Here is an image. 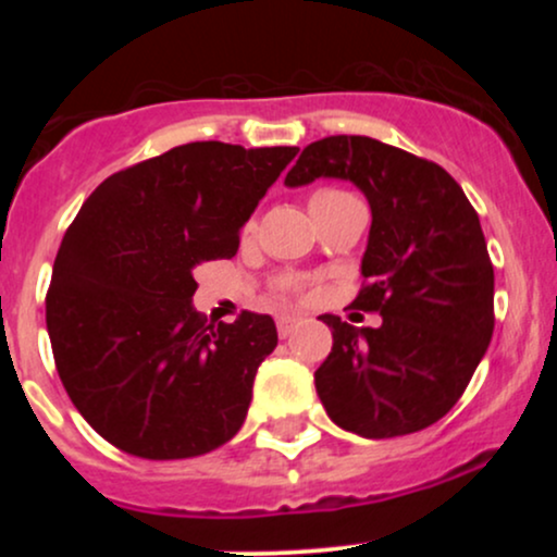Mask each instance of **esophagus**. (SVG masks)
I'll return each instance as SVG.
<instances>
[{"label":"esophagus","mask_w":557,"mask_h":557,"mask_svg":"<svg viewBox=\"0 0 557 557\" xmlns=\"http://www.w3.org/2000/svg\"><path fill=\"white\" fill-rule=\"evenodd\" d=\"M298 324H300V317H296V314H283V317H277V330H280V335H283V337L290 335V332L296 330Z\"/></svg>","instance_id":"34e87169"}]
</instances>
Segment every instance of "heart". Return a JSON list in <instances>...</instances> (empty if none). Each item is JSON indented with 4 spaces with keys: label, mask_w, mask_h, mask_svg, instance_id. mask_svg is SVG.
I'll use <instances>...</instances> for the list:
<instances>
[{
    "label": "heart",
    "mask_w": 557,
    "mask_h": 557,
    "mask_svg": "<svg viewBox=\"0 0 557 557\" xmlns=\"http://www.w3.org/2000/svg\"><path fill=\"white\" fill-rule=\"evenodd\" d=\"M345 201H356V198L350 194H345V190H341V188H322L311 196V209L335 207V203H345Z\"/></svg>",
    "instance_id": "obj_1"
}]
</instances>
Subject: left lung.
I'll return each instance as SVG.
<instances>
[{
    "instance_id": "1",
    "label": "left lung",
    "mask_w": 557,
    "mask_h": 557,
    "mask_svg": "<svg viewBox=\"0 0 557 557\" xmlns=\"http://www.w3.org/2000/svg\"><path fill=\"white\" fill-rule=\"evenodd\" d=\"M350 181L372 209L354 309L380 327L322 314L332 350L314 372L327 417L367 440L411 434L456 406L487 354L495 272L479 214L440 164L367 136L306 146L287 188Z\"/></svg>"
}]
</instances>
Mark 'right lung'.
<instances>
[{"label": "right lung", "instance_id": "1", "mask_svg": "<svg viewBox=\"0 0 557 557\" xmlns=\"http://www.w3.org/2000/svg\"><path fill=\"white\" fill-rule=\"evenodd\" d=\"M296 154L196 140L86 198L57 251L47 330L70 400L107 443L177 461L238 434L277 327L253 311L207 324L194 272L235 257L240 227Z\"/></svg>", "mask_w": 557, "mask_h": 557}]
</instances>
